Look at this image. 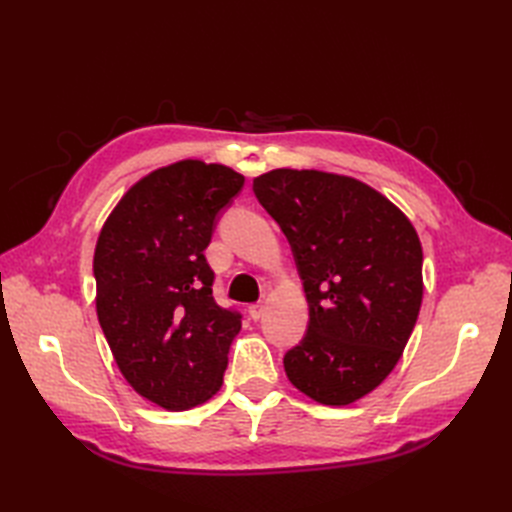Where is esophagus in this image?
I'll use <instances>...</instances> for the list:
<instances>
[{
  "instance_id": "34e87169",
  "label": "esophagus",
  "mask_w": 512,
  "mask_h": 512,
  "mask_svg": "<svg viewBox=\"0 0 512 512\" xmlns=\"http://www.w3.org/2000/svg\"><path fill=\"white\" fill-rule=\"evenodd\" d=\"M247 312H250V318H252V320H260L262 314H265V305H262V303H254V305L247 307Z\"/></svg>"
}]
</instances>
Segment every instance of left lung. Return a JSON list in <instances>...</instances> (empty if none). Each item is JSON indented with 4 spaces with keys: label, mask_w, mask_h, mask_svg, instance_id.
Masks as SVG:
<instances>
[{
    "label": "left lung",
    "mask_w": 512,
    "mask_h": 512,
    "mask_svg": "<svg viewBox=\"0 0 512 512\" xmlns=\"http://www.w3.org/2000/svg\"><path fill=\"white\" fill-rule=\"evenodd\" d=\"M254 194L280 224L309 305L284 354L288 380L324 406H348L391 374L423 301V250L389 198L352 177L277 168Z\"/></svg>",
    "instance_id": "obj_1"
}]
</instances>
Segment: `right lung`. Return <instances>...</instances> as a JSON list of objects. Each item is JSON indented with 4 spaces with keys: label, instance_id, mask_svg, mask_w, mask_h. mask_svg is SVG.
<instances>
[{
    "label": "right lung",
    "instance_id": "1",
    "mask_svg": "<svg viewBox=\"0 0 512 512\" xmlns=\"http://www.w3.org/2000/svg\"><path fill=\"white\" fill-rule=\"evenodd\" d=\"M243 175L183 160L153 170L119 200L94 256L98 320L132 389L166 410L220 391L241 314L213 299L205 258Z\"/></svg>",
    "mask_w": 512,
    "mask_h": 512
}]
</instances>
